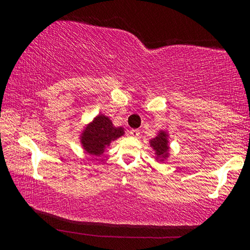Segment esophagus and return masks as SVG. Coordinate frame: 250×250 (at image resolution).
<instances>
[{
  "instance_id": "obj_1",
  "label": "esophagus",
  "mask_w": 250,
  "mask_h": 250,
  "mask_svg": "<svg viewBox=\"0 0 250 250\" xmlns=\"http://www.w3.org/2000/svg\"><path fill=\"white\" fill-rule=\"evenodd\" d=\"M129 134H130V136H133V137H139L140 130L139 129H131V130L129 131Z\"/></svg>"
}]
</instances>
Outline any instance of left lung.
Instances as JSON below:
<instances>
[{
  "label": "left lung",
  "instance_id": "8db88e82",
  "mask_svg": "<svg viewBox=\"0 0 250 250\" xmlns=\"http://www.w3.org/2000/svg\"><path fill=\"white\" fill-rule=\"evenodd\" d=\"M150 146L153 147L156 154V160L163 161L168 157L169 146H168V134L167 131L161 130L156 137L150 140Z\"/></svg>",
  "mask_w": 250,
  "mask_h": 250
}]
</instances>
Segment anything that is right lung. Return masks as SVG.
<instances>
[{"instance_id":"obj_1","label":"right lung","mask_w":250,"mask_h":250,"mask_svg":"<svg viewBox=\"0 0 250 250\" xmlns=\"http://www.w3.org/2000/svg\"><path fill=\"white\" fill-rule=\"evenodd\" d=\"M123 134L125 130L122 127H114L109 117L100 114L83 129L81 143L88 154L100 156L111 141L119 139Z\"/></svg>"}]
</instances>
